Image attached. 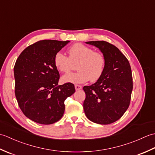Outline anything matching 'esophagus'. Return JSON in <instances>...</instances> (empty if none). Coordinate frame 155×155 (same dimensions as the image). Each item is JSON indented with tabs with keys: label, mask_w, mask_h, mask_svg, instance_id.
Returning <instances> with one entry per match:
<instances>
[{
	"label": "esophagus",
	"mask_w": 155,
	"mask_h": 155,
	"mask_svg": "<svg viewBox=\"0 0 155 155\" xmlns=\"http://www.w3.org/2000/svg\"><path fill=\"white\" fill-rule=\"evenodd\" d=\"M74 87H75L76 91L81 90V88H82V86H81V85H79V84H75L74 85Z\"/></svg>",
	"instance_id": "esophagus-1"
}]
</instances>
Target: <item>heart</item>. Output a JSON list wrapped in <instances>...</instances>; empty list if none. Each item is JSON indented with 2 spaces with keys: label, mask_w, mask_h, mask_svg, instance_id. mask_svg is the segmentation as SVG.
Instances as JSON below:
<instances>
[{
  "label": "heart",
  "mask_w": 155,
  "mask_h": 155,
  "mask_svg": "<svg viewBox=\"0 0 155 155\" xmlns=\"http://www.w3.org/2000/svg\"><path fill=\"white\" fill-rule=\"evenodd\" d=\"M68 57L59 51L54 57V64L59 71L68 72L77 65L78 71L68 72L62 76L64 83L82 84L98 81L103 75L106 58L101 52L81 43H76L69 48Z\"/></svg>",
  "instance_id": "heart-1"
}]
</instances>
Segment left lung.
Listing matches in <instances>:
<instances>
[{
  "instance_id": "obj_1",
  "label": "left lung",
  "mask_w": 155,
  "mask_h": 155,
  "mask_svg": "<svg viewBox=\"0 0 155 155\" xmlns=\"http://www.w3.org/2000/svg\"><path fill=\"white\" fill-rule=\"evenodd\" d=\"M87 44L99 48L106 64L103 75L91 86H84V113L93 123H113L123 116L129 107L133 91V77L129 62L117 47L103 41Z\"/></svg>"
}]
</instances>
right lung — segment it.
Listing matches in <instances>:
<instances>
[{"label": "right lung", "mask_w": 155, "mask_h": 155, "mask_svg": "<svg viewBox=\"0 0 155 155\" xmlns=\"http://www.w3.org/2000/svg\"><path fill=\"white\" fill-rule=\"evenodd\" d=\"M69 41L42 40L19 55L14 67L15 96L26 117L36 123L51 124L64 114V101L75 92L73 84L58 85L60 74L54 57Z\"/></svg>", "instance_id": "obj_1"}]
</instances>
